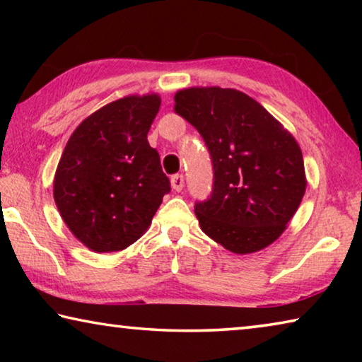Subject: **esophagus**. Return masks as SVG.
<instances>
[{"mask_svg": "<svg viewBox=\"0 0 362 362\" xmlns=\"http://www.w3.org/2000/svg\"><path fill=\"white\" fill-rule=\"evenodd\" d=\"M183 183H185V179H183L182 174H175L173 179H170V185H173L175 192H182Z\"/></svg>", "mask_w": 362, "mask_h": 362, "instance_id": "1", "label": "esophagus"}]
</instances>
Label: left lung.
<instances>
[{
	"label": "left lung",
	"instance_id": "1",
	"mask_svg": "<svg viewBox=\"0 0 362 362\" xmlns=\"http://www.w3.org/2000/svg\"><path fill=\"white\" fill-rule=\"evenodd\" d=\"M174 100L175 113L201 134L212 161L211 196L194 204L201 230L235 254L269 246L305 194L296 139L241 90L189 88Z\"/></svg>",
	"mask_w": 362,
	"mask_h": 362
}]
</instances>
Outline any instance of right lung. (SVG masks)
Masks as SVG:
<instances>
[{
    "label": "right lung",
    "mask_w": 362,
    "mask_h": 362,
    "mask_svg": "<svg viewBox=\"0 0 362 362\" xmlns=\"http://www.w3.org/2000/svg\"><path fill=\"white\" fill-rule=\"evenodd\" d=\"M159 105L156 94L108 103L76 127L60 156L54 199L65 225L94 252L136 243L170 192L146 140Z\"/></svg>",
    "instance_id": "obj_1"
}]
</instances>
